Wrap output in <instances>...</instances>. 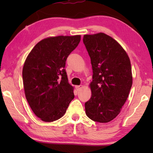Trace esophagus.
Wrapping results in <instances>:
<instances>
[{
	"mask_svg": "<svg viewBox=\"0 0 153 153\" xmlns=\"http://www.w3.org/2000/svg\"><path fill=\"white\" fill-rule=\"evenodd\" d=\"M81 88H82V86H80V85H79V86H76V88L77 91H79V90L81 89Z\"/></svg>",
	"mask_w": 153,
	"mask_h": 153,
	"instance_id": "esophagus-1",
	"label": "esophagus"
}]
</instances>
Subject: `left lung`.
Instances as JSON below:
<instances>
[{
	"instance_id": "1",
	"label": "left lung",
	"mask_w": 153,
	"mask_h": 153,
	"mask_svg": "<svg viewBox=\"0 0 153 153\" xmlns=\"http://www.w3.org/2000/svg\"><path fill=\"white\" fill-rule=\"evenodd\" d=\"M91 60V98L85 103L90 120L107 123L117 117L132 85L129 59L117 41L104 33L84 35L83 38Z\"/></svg>"
}]
</instances>
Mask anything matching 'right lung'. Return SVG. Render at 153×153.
Listing matches in <instances>:
<instances>
[{
	"label": "right lung",
	"mask_w": 153,
	"mask_h": 153,
	"mask_svg": "<svg viewBox=\"0 0 153 153\" xmlns=\"http://www.w3.org/2000/svg\"><path fill=\"white\" fill-rule=\"evenodd\" d=\"M79 35L59 36L38 42L23 67L25 94L31 108L46 122L60 119L74 98L65 67L68 56L79 45Z\"/></svg>",
	"instance_id": "1"
}]
</instances>
